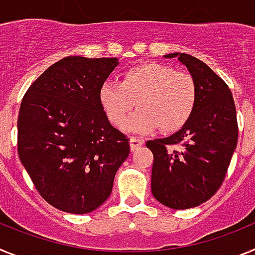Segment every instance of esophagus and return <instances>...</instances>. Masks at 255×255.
Returning a JSON list of instances; mask_svg holds the SVG:
<instances>
[{
	"label": "esophagus",
	"mask_w": 255,
	"mask_h": 255,
	"mask_svg": "<svg viewBox=\"0 0 255 255\" xmlns=\"http://www.w3.org/2000/svg\"><path fill=\"white\" fill-rule=\"evenodd\" d=\"M143 144H144L143 139H140V138H131V139H130V150H131V152H134V150L136 149V148L141 147Z\"/></svg>",
	"instance_id": "1"
}]
</instances>
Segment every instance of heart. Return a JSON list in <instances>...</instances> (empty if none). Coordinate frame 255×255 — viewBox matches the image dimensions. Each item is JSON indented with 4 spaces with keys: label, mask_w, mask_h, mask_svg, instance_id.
<instances>
[{
    "label": "heart",
    "mask_w": 255,
    "mask_h": 255,
    "mask_svg": "<svg viewBox=\"0 0 255 255\" xmlns=\"http://www.w3.org/2000/svg\"><path fill=\"white\" fill-rule=\"evenodd\" d=\"M98 101L107 119L120 128L138 102L140 107L124 129L148 134L161 128L175 132L186 125L197 103V87L188 73L168 65L144 62L126 70L121 82H105Z\"/></svg>",
    "instance_id": "b5f03b06"
}]
</instances>
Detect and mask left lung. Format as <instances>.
<instances>
[{"label":"left lung","instance_id":"8db88e82","mask_svg":"<svg viewBox=\"0 0 255 255\" xmlns=\"http://www.w3.org/2000/svg\"><path fill=\"white\" fill-rule=\"evenodd\" d=\"M177 57L197 87V103L184 128L163 139L148 140L153 153L152 194L172 209L200 206L216 194L238 144V120L226 83L203 61L186 53Z\"/></svg>","mask_w":255,"mask_h":255}]
</instances>
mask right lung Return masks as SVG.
Masks as SVG:
<instances>
[{
    "instance_id": "1",
    "label": "right lung",
    "mask_w": 255,
    "mask_h": 255,
    "mask_svg": "<svg viewBox=\"0 0 255 255\" xmlns=\"http://www.w3.org/2000/svg\"><path fill=\"white\" fill-rule=\"evenodd\" d=\"M119 58L69 56L29 87L17 119V152L42 198L60 211L84 215L110 197L129 139L110 124L100 87Z\"/></svg>"
}]
</instances>
